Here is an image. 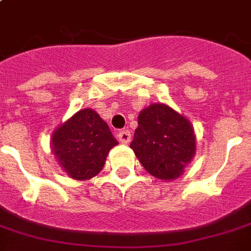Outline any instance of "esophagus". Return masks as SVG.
Masks as SVG:
<instances>
[{"instance_id":"34e87169","label":"esophagus","mask_w":251,"mask_h":251,"mask_svg":"<svg viewBox=\"0 0 251 251\" xmlns=\"http://www.w3.org/2000/svg\"><path fill=\"white\" fill-rule=\"evenodd\" d=\"M117 137L121 143H129L130 139H131V134H130V131L127 129L120 130L117 134Z\"/></svg>"}]
</instances>
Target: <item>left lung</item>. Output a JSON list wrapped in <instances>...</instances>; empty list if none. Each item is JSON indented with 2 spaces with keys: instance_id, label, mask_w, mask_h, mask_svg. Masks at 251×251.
Segmentation results:
<instances>
[{
  "instance_id": "obj_1",
  "label": "left lung",
  "mask_w": 251,
  "mask_h": 251,
  "mask_svg": "<svg viewBox=\"0 0 251 251\" xmlns=\"http://www.w3.org/2000/svg\"><path fill=\"white\" fill-rule=\"evenodd\" d=\"M130 147L149 174L172 180L194 158L196 138L188 120L167 105L152 104L139 113Z\"/></svg>"
}]
</instances>
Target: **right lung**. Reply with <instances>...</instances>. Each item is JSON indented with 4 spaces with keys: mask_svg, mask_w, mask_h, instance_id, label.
<instances>
[{
    "mask_svg": "<svg viewBox=\"0 0 251 251\" xmlns=\"http://www.w3.org/2000/svg\"><path fill=\"white\" fill-rule=\"evenodd\" d=\"M118 145L106 122L83 109L52 134V152L71 177L87 180L102 170L110 149Z\"/></svg>",
    "mask_w": 251,
    "mask_h": 251,
    "instance_id": "1",
    "label": "right lung"
}]
</instances>
